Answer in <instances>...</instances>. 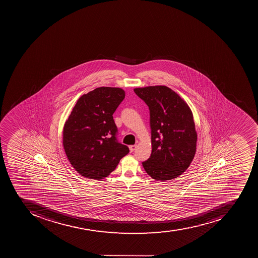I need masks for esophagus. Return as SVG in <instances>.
Wrapping results in <instances>:
<instances>
[{
  "label": "esophagus",
  "instance_id": "1",
  "mask_svg": "<svg viewBox=\"0 0 258 258\" xmlns=\"http://www.w3.org/2000/svg\"><path fill=\"white\" fill-rule=\"evenodd\" d=\"M129 148H130V152H133L136 150V145H131V146H129Z\"/></svg>",
  "mask_w": 258,
  "mask_h": 258
}]
</instances>
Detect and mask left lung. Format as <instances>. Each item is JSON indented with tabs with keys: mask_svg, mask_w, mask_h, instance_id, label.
Wrapping results in <instances>:
<instances>
[{
	"mask_svg": "<svg viewBox=\"0 0 258 258\" xmlns=\"http://www.w3.org/2000/svg\"><path fill=\"white\" fill-rule=\"evenodd\" d=\"M134 91L150 110L152 154L143 166L156 181L173 180L189 168L196 152L197 132L190 108L164 85Z\"/></svg>",
	"mask_w": 258,
	"mask_h": 258,
	"instance_id": "8db88e82",
	"label": "left lung"
}]
</instances>
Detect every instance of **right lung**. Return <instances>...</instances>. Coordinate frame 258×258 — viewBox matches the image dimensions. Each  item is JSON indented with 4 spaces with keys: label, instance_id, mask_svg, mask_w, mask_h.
<instances>
[{
    "label": "right lung",
    "instance_id": "1",
    "mask_svg": "<svg viewBox=\"0 0 258 258\" xmlns=\"http://www.w3.org/2000/svg\"><path fill=\"white\" fill-rule=\"evenodd\" d=\"M124 98L121 88L99 87L77 100L63 126V146L69 162L81 176L103 179L129 152L117 140L113 118Z\"/></svg>",
    "mask_w": 258,
    "mask_h": 258
}]
</instances>
